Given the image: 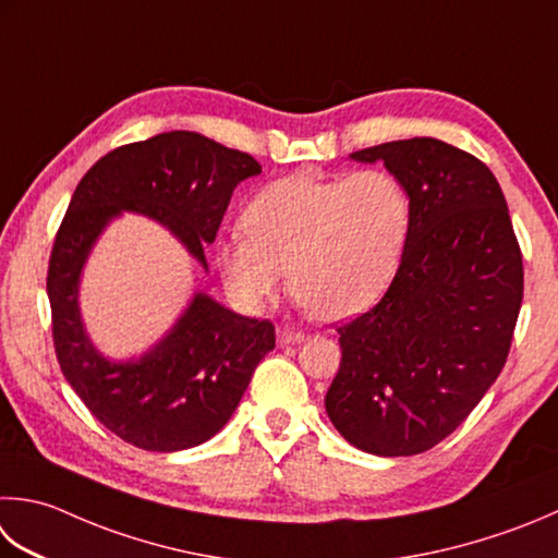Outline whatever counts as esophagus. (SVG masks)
Segmentation results:
<instances>
[{"label":"esophagus","instance_id":"34e87169","mask_svg":"<svg viewBox=\"0 0 558 558\" xmlns=\"http://www.w3.org/2000/svg\"><path fill=\"white\" fill-rule=\"evenodd\" d=\"M304 341L302 331H292V329H280L278 331V343L280 345H290V343H300Z\"/></svg>","mask_w":558,"mask_h":558}]
</instances>
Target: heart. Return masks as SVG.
<instances>
[{"instance_id":"heart-1","label":"heart","mask_w":558,"mask_h":558,"mask_svg":"<svg viewBox=\"0 0 558 558\" xmlns=\"http://www.w3.org/2000/svg\"><path fill=\"white\" fill-rule=\"evenodd\" d=\"M411 220V193L395 171H298L251 195L244 229L217 244V266L244 307L272 298L288 270L292 298L314 316L348 319L395 280Z\"/></svg>"}]
</instances>
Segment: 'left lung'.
I'll return each instance as SVG.
<instances>
[{
  "mask_svg": "<svg viewBox=\"0 0 558 558\" xmlns=\"http://www.w3.org/2000/svg\"><path fill=\"white\" fill-rule=\"evenodd\" d=\"M407 183L413 220L391 286L338 326L326 413L357 450L409 457L454 433L504 369L525 270L506 195L482 159L435 137L351 155Z\"/></svg>",
  "mask_w": 558,
  "mask_h": 558,
  "instance_id": "left-lung-1",
  "label": "left lung"
}]
</instances>
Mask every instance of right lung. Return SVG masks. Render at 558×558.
Masks as SVG:
<instances>
[{"label": "right lung", "mask_w": 558, "mask_h": 558, "mask_svg": "<svg viewBox=\"0 0 558 558\" xmlns=\"http://www.w3.org/2000/svg\"><path fill=\"white\" fill-rule=\"evenodd\" d=\"M260 173L246 151L189 130L123 145L84 173L54 234L48 264L52 345L64 379L120 440L177 452L210 440L232 416L256 365L276 348L268 319L225 310L195 294L163 341L135 363H108L82 329L76 282L104 225L135 210L167 225L205 266L229 198Z\"/></svg>", "instance_id": "add662e5"}]
</instances>
